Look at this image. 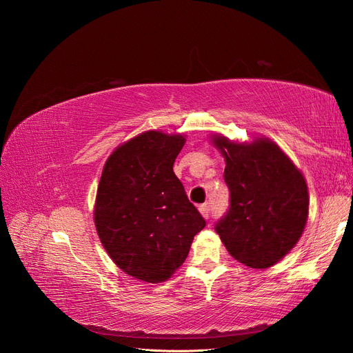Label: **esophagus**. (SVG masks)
<instances>
[{
	"label": "esophagus",
	"instance_id": "esophagus-1",
	"mask_svg": "<svg viewBox=\"0 0 353 353\" xmlns=\"http://www.w3.org/2000/svg\"><path fill=\"white\" fill-rule=\"evenodd\" d=\"M199 212H200V215H201L203 218H205V219L209 218L210 210H209V206H208V205H200V206H199Z\"/></svg>",
	"mask_w": 353,
	"mask_h": 353
}]
</instances>
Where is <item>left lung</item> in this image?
Returning a JSON list of instances; mask_svg holds the SVG:
<instances>
[{
	"label": "left lung",
	"instance_id": "1",
	"mask_svg": "<svg viewBox=\"0 0 353 353\" xmlns=\"http://www.w3.org/2000/svg\"><path fill=\"white\" fill-rule=\"evenodd\" d=\"M225 160L223 178L231 206L216 232L234 259L266 270L293 250L309 213L306 179L283 148L268 137L232 141L222 134L209 140Z\"/></svg>",
	"mask_w": 353,
	"mask_h": 353
}]
</instances>
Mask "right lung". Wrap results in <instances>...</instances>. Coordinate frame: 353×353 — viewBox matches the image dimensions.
I'll return each instance as SVG.
<instances>
[{
	"label": "right lung",
	"instance_id": "add662e5",
	"mask_svg": "<svg viewBox=\"0 0 353 353\" xmlns=\"http://www.w3.org/2000/svg\"><path fill=\"white\" fill-rule=\"evenodd\" d=\"M184 144V134L144 131L117 145L104 163L95 230L112 261L137 280H169L206 225L174 174Z\"/></svg>",
	"mask_w": 353,
	"mask_h": 353
}]
</instances>
